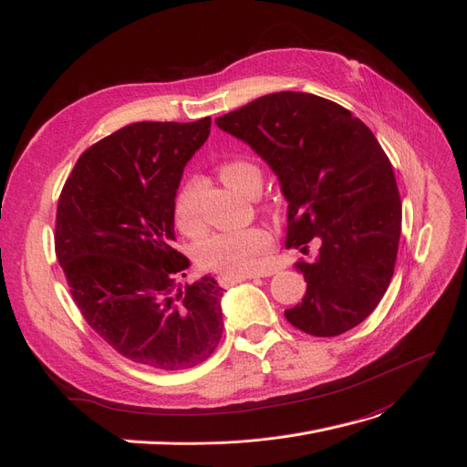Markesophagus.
<instances>
[{"instance_id": "esophagus-1", "label": "esophagus", "mask_w": 467, "mask_h": 467, "mask_svg": "<svg viewBox=\"0 0 467 467\" xmlns=\"http://www.w3.org/2000/svg\"><path fill=\"white\" fill-rule=\"evenodd\" d=\"M254 277H260V275H243V277H221L219 283L223 285V287H231V285L234 283H240V281H246V279H254Z\"/></svg>"}]
</instances>
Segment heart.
<instances>
[{
	"mask_svg": "<svg viewBox=\"0 0 467 467\" xmlns=\"http://www.w3.org/2000/svg\"><path fill=\"white\" fill-rule=\"evenodd\" d=\"M254 169L255 167H252L246 161H231L221 164L219 174L229 186L243 190L246 174ZM200 200V180H184L172 203V217L180 233L192 236L203 229ZM269 248H272V233L264 227L224 231L200 240L193 248V260L202 269H207V272H215L224 277H243L260 272Z\"/></svg>",
	"mask_w": 467,
	"mask_h": 467,
	"instance_id": "obj_1",
	"label": "heart"
}]
</instances>
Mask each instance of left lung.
<instances>
[{
	"label": "left lung",
	"mask_w": 467,
	"mask_h": 467,
	"mask_svg": "<svg viewBox=\"0 0 467 467\" xmlns=\"http://www.w3.org/2000/svg\"><path fill=\"white\" fill-rule=\"evenodd\" d=\"M215 124L248 143L277 174L289 202L287 248L318 258L296 262L303 303L285 310L300 332L334 337L379 306L394 275L401 200L392 162L348 109L310 93L255 99Z\"/></svg>",
	"instance_id": "obj_1"
}]
</instances>
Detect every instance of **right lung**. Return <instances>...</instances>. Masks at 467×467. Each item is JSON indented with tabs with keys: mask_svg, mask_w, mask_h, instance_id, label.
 Masks as SVG:
<instances>
[{
	"mask_svg": "<svg viewBox=\"0 0 467 467\" xmlns=\"http://www.w3.org/2000/svg\"><path fill=\"white\" fill-rule=\"evenodd\" d=\"M212 118L135 122L91 145L57 200L56 255L83 318L138 365L184 370L223 334V289L213 277L176 289L190 265L172 248V203L186 162Z\"/></svg>",
	"mask_w": 467,
	"mask_h": 467,
	"instance_id": "add662e5",
	"label": "right lung"
}]
</instances>
